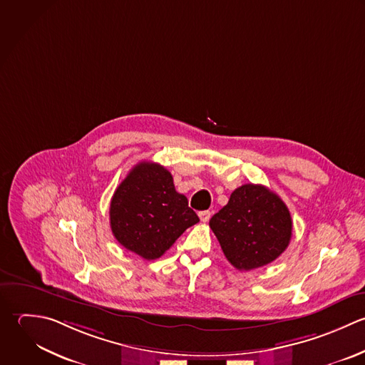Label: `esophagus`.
<instances>
[{
  "label": "esophagus",
  "mask_w": 365,
  "mask_h": 365,
  "mask_svg": "<svg viewBox=\"0 0 365 365\" xmlns=\"http://www.w3.org/2000/svg\"><path fill=\"white\" fill-rule=\"evenodd\" d=\"M210 216H212V213H210L209 210H202V212H199V217H200V222H203V223L209 222Z\"/></svg>",
  "instance_id": "obj_1"
}]
</instances>
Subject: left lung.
<instances>
[{
	"mask_svg": "<svg viewBox=\"0 0 365 365\" xmlns=\"http://www.w3.org/2000/svg\"><path fill=\"white\" fill-rule=\"evenodd\" d=\"M226 259L237 270L274 262L292 240L293 222L286 203L263 185L237 187L209 222Z\"/></svg>",
	"mask_w": 365,
	"mask_h": 365,
	"instance_id": "left-lung-1",
	"label": "left lung"
}]
</instances>
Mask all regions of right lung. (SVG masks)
I'll return each instance as SVG.
<instances>
[{
    "instance_id": "1",
    "label": "right lung",
    "mask_w": 365,
    "mask_h": 365,
    "mask_svg": "<svg viewBox=\"0 0 365 365\" xmlns=\"http://www.w3.org/2000/svg\"><path fill=\"white\" fill-rule=\"evenodd\" d=\"M115 239L145 260L165 255L178 237L199 222L173 178L159 163L140 162L120 182L109 207Z\"/></svg>"
}]
</instances>
